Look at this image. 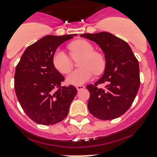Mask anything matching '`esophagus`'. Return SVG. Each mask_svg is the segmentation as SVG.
I'll use <instances>...</instances> for the list:
<instances>
[{
	"label": "esophagus",
	"mask_w": 157,
	"mask_h": 157,
	"mask_svg": "<svg viewBox=\"0 0 157 157\" xmlns=\"http://www.w3.org/2000/svg\"><path fill=\"white\" fill-rule=\"evenodd\" d=\"M76 88H77V90H83V89L85 88V86H83V85H79V86H76Z\"/></svg>",
	"instance_id": "esophagus-1"
}]
</instances>
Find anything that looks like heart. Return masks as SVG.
Segmentation results:
<instances>
[{"mask_svg":"<svg viewBox=\"0 0 157 157\" xmlns=\"http://www.w3.org/2000/svg\"><path fill=\"white\" fill-rule=\"evenodd\" d=\"M68 49L73 58L80 56L78 61L80 68L76 69L66 78L68 84L79 86L91 80L94 74H100L105 66L103 55L95 52L93 45L86 40L79 39L70 43ZM55 67L62 74H67L73 67L72 59L61 48H58L52 56Z\"/></svg>","mask_w":157,"mask_h":157,"instance_id":"1","label":"heart"}]
</instances>
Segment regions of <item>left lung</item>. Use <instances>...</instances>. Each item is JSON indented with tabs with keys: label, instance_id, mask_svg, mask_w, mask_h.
<instances>
[{
	"label": "left lung",
	"instance_id": "left-lung-1",
	"mask_svg": "<svg viewBox=\"0 0 157 157\" xmlns=\"http://www.w3.org/2000/svg\"><path fill=\"white\" fill-rule=\"evenodd\" d=\"M81 37L96 42L105 54L103 75L94 84L86 88L90 91L88 109L96 118L112 120L125 113L134 102L140 87L138 61L126 42L107 32L86 33ZM106 82L105 89L98 84Z\"/></svg>",
	"mask_w": 157,
	"mask_h": 157
}]
</instances>
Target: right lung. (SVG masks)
Masks as SVG:
<instances>
[{
    "label": "right lung",
    "mask_w": 157,
    "mask_h": 157,
    "mask_svg": "<svg viewBox=\"0 0 157 157\" xmlns=\"http://www.w3.org/2000/svg\"><path fill=\"white\" fill-rule=\"evenodd\" d=\"M77 34L48 36L26 48L16 67L14 88L25 113L35 122L51 125L63 121L77 93L72 85L61 86L64 77L52 56L63 42Z\"/></svg>",
    "instance_id": "1"
}]
</instances>
